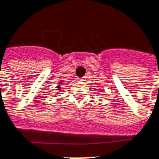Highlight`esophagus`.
<instances>
[{"label": "esophagus", "instance_id": "obj_1", "mask_svg": "<svg viewBox=\"0 0 159 159\" xmlns=\"http://www.w3.org/2000/svg\"><path fill=\"white\" fill-rule=\"evenodd\" d=\"M85 80H86V77H82L78 78V81H79V82H84Z\"/></svg>", "mask_w": 159, "mask_h": 159}]
</instances>
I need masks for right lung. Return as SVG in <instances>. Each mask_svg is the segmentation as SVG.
<instances>
[{
  "mask_svg": "<svg viewBox=\"0 0 159 159\" xmlns=\"http://www.w3.org/2000/svg\"><path fill=\"white\" fill-rule=\"evenodd\" d=\"M61 82H62V81H61V82H60V84H61ZM57 88H58V90H61V86H60V85L58 86H57Z\"/></svg>",
  "mask_w": 159,
  "mask_h": 159,
  "instance_id": "obj_1",
  "label": "right lung"
}]
</instances>
